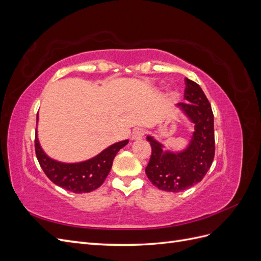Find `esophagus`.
I'll use <instances>...</instances> for the list:
<instances>
[{
  "label": "esophagus",
  "mask_w": 261,
  "mask_h": 261,
  "mask_svg": "<svg viewBox=\"0 0 261 261\" xmlns=\"http://www.w3.org/2000/svg\"><path fill=\"white\" fill-rule=\"evenodd\" d=\"M144 135H145L144 129H141V128H135V129L133 130V133H132V139H133V140L143 139Z\"/></svg>",
  "instance_id": "obj_1"
}]
</instances>
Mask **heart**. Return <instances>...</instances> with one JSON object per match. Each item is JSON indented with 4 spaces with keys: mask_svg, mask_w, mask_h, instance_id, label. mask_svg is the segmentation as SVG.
Returning <instances> with one entry per match:
<instances>
[{
    "mask_svg": "<svg viewBox=\"0 0 261 261\" xmlns=\"http://www.w3.org/2000/svg\"><path fill=\"white\" fill-rule=\"evenodd\" d=\"M172 97L174 98V99L177 98V97H178V93H177V92H173V93H172Z\"/></svg>",
    "mask_w": 261,
    "mask_h": 261,
    "instance_id": "obj_1",
    "label": "heart"
}]
</instances>
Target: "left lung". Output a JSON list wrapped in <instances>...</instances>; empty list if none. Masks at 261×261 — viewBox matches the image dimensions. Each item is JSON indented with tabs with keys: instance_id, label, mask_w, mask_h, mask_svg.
Instances as JSON below:
<instances>
[{
	"instance_id": "left-lung-1",
	"label": "left lung",
	"mask_w": 261,
	"mask_h": 261,
	"mask_svg": "<svg viewBox=\"0 0 261 261\" xmlns=\"http://www.w3.org/2000/svg\"><path fill=\"white\" fill-rule=\"evenodd\" d=\"M185 99L189 103L177 108L194 125L187 147L180 151L163 150L164 145L147 136L152 152L146 168L151 183L161 191L178 193L196 185L204 177L215 158V129L211 106L198 84L185 80Z\"/></svg>"
}]
</instances>
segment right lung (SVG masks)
Here are the masks:
<instances>
[{"mask_svg":"<svg viewBox=\"0 0 261 261\" xmlns=\"http://www.w3.org/2000/svg\"><path fill=\"white\" fill-rule=\"evenodd\" d=\"M39 115L37 114V124ZM128 144V139L109 146L91 159L82 162L66 163L54 160L46 154L39 143L36 129V155L40 167L55 185L76 194L89 193L103 184L111 171L116 153Z\"/></svg>","mask_w":261,"mask_h":261,"instance_id":"1","label":"right lung"}]
</instances>
